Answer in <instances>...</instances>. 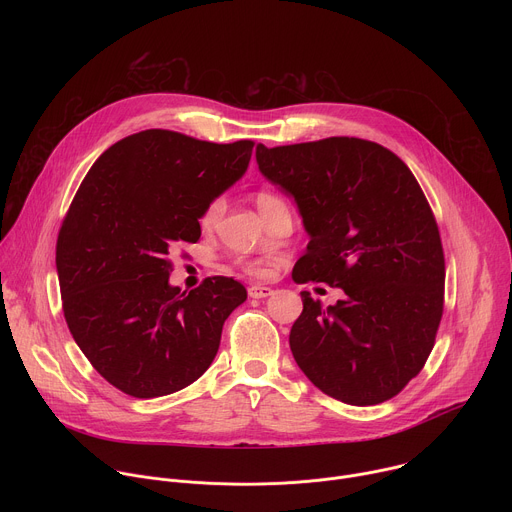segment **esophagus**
I'll list each match as a JSON object with an SVG mask.
<instances>
[{"label":"esophagus","mask_w":512,"mask_h":512,"mask_svg":"<svg viewBox=\"0 0 512 512\" xmlns=\"http://www.w3.org/2000/svg\"><path fill=\"white\" fill-rule=\"evenodd\" d=\"M273 294V289L271 287H265V285H251L249 287V298H253V300H263V298H269Z\"/></svg>","instance_id":"1"}]
</instances>
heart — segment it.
<instances>
[{"instance_id": "obj_1", "label": "heart", "mask_w": 512, "mask_h": 512, "mask_svg": "<svg viewBox=\"0 0 512 512\" xmlns=\"http://www.w3.org/2000/svg\"><path fill=\"white\" fill-rule=\"evenodd\" d=\"M255 204H257V208H259V212L263 214L265 221H269V218H271L273 214H277L279 210H285V202H283L275 192H271V190H259V192L255 194ZM223 208H225V200H223L221 196L212 198V200L204 206V210H202V214H200V225L206 227V229L212 227V225L218 221V216H221ZM247 271L253 273V275H265V273H267V269L261 267V265H249Z\"/></svg>"}]
</instances>
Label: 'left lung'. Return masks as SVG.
Here are the masks:
<instances>
[{
	"label": "left lung",
	"instance_id": "1",
	"mask_svg": "<svg viewBox=\"0 0 512 512\" xmlns=\"http://www.w3.org/2000/svg\"><path fill=\"white\" fill-rule=\"evenodd\" d=\"M261 174L296 200L310 235L296 283L346 294L324 308L302 291L289 348L304 375L348 405H377L419 375L444 312L440 231L411 170L358 137L265 148Z\"/></svg>",
	"mask_w": 512,
	"mask_h": 512
}]
</instances>
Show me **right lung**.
Wrapping results in <instances>:
<instances>
[{
    "mask_svg": "<svg viewBox=\"0 0 512 512\" xmlns=\"http://www.w3.org/2000/svg\"><path fill=\"white\" fill-rule=\"evenodd\" d=\"M253 141H200L145 129L113 143L85 176L56 241L68 330L119 391L152 399L194 383L223 324L247 300L233 277L190 294L170 285L168 255L200 239L204 206L249 168Z\"/></svg>",
    "mask_w": 512,
    "mask_h": 512,
    "instance_id": "1",
    "label": "right lung"
}]
</instances>
